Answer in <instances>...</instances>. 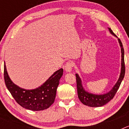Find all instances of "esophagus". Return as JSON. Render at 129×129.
<instances>
[{"mask_svg":"<svg viewBox=\"0 0 129 129\" xmlns=\"http://www.w3.org/2000/svg\"><path fill=\"white\" fill-rule=\"evenodd\" d=\"M73 67H74V63H73L72 61H68V62H66V64L64 66V68L66 70V72H70L72 71V70Z\"/></svg>","mask_w":129,"mask_h":129,"instance_id":"esophagus-1","label":"esophagus"}]
</instances>
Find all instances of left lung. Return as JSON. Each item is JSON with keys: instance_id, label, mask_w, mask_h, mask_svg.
Here are the masks:
<instances>
[{"instance_id": "obj_1", "label": "left lung", "mask_w": 129, "mask_h": 129, "mask_svg": "<svg viewBox=\"0 0 129 129\" xmlns=\"http://www.w3.org/2000/svg\"><path fill=\"white\" fill-rule=\"evenodd\" d=\"M110 32L111 34L116 36L114 33L112 31L110 28H109ZM118 42L119 43V46L121 47V73L118 81L116 83V85L114 86V87L112 88L110 91L107 92L104 94H93L89 93V92L85 91V90L83 88V85H82L81 79L79 77V75L76 74V83H77V95L79 100L81 101L83 104L85 105L88 107H102L109 103V101L113 99L115 94L118 91L119 86H120L121 81L123 79L124 76H125V62H124V49L123 47V44L121 41L119 39H118Z\"/></svg>"}]
</instances>
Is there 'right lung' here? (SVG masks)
Listing matches in <instances>:
<instances>
[{
  "mask_svg": "<svg viewBox=\"0 0 129 129\" xmlns=\"http://www.w3.org/2000/svg\"><path fill=\"white\" fill-rule=\"evenodd\" d=\"M63 69L57 70L44 84L32 90L21 88L11 81L4 64V76L6 86L17 103L28 110L39 111L46 109L54 103L56 91Z\"/></svg>",
  "mask_w": 129,
  "mask_h": 129,
  "instance_id": "obj_1",
  "label": "right lung"
}]
</instances>
